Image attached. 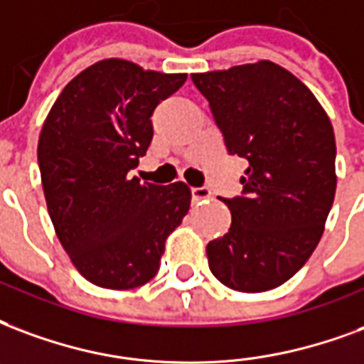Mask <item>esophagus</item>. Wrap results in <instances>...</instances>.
I'll use <instances>...</instances> for the list:
<instances>
[{
    "label": "esophagus",
    "instance_id": "1",
    "mask_svg": "<svg viewBox=\"0 0 364 364\" xmlns=\"http://www.w3.org/2000/svg\"><path fill=\"white\" fill-rule=\"evenodd\" d=\"M191 195H193V203H203V200H208L212 196V191L208 187H193Z\"/></svg>",
    "mask_w": 364,
    "mask_h": 364
}]
</instances>
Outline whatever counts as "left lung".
<instances>
[{
	"label": "left lung",
	"mask_w": 364,
	"mask_h": 364,
	"mask_svg": "<svg viewBox=\"0 0 364 364\" xmlns=\"http://www.w3.org/2000/svg\"><path fill=\"white\" fill-rule=\"evenodd\" d=\"M231 156L249 161L243 193L222 198L231 228L206 247L235 291L285 284L316 249L336 195L332 123L301 80L272 61L191 75Z\"/></svg>",
	"instance_id": "8db88e82"
}]
</instances>
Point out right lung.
<instances>
[{"label":"right lung","mask_w":364,"mask_h":364,"mask_svg":"<svg viewBox=\"0 0 364 364\" xmlns=\"http://www.w3.org/2000/svg\"><path fill=\"white\" fill-rule=\"evenodd\" d=\"M187 75L104 59L59 94L38 141L46 204L75 268L106 289L154 278L166 239L191 206V189L127 173L152 142V114Z\"/></svg>","instance_id":"1"}]
</instances>
